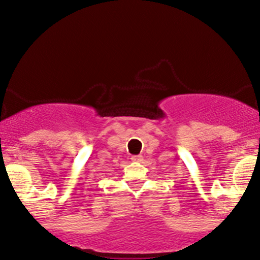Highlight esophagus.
<instances>
[{"mask_svg":"<svg viewBox=\"0 0 260 260\" xmlns=\"http://www.w3.org/2000/svg\"><path fill=\"white\" fill-rule=\"evenodd\" d=\"M133 161H142L143 160V156L142 155H134V156L131 157Z\"/></svg>","mask_w":260,"mask_h":260,"instance_id":"1","label":"esophagus"}]
</instances>
